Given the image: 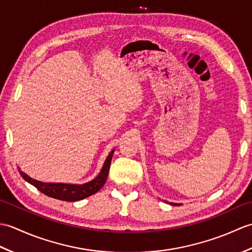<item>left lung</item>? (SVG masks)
<instances>
[{
	"mask_svg": "<svg viewBox=\"0 0 252 252\" xmlns=\"http://www.w3.org/2000/svg\"><path fill=\"white\" fill-rule=\"evenodd\" d=\"M170 205H174V206L178 205V206H180V203H172V202H170Z\"/></svg>",
	"mask_w": 252,
	"mask_h": 252,
	"instance_id": "left-lung-1",
	"label": "left lung"
}]
</instances>
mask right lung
<instances>
[{
    "label": "right lung",
    "instance_id": "1",
    "mask_svg": "<svg viewBox=\"0 0 252 252\" xmlns=\"http://www.w3.org/2000/svg\"><path fill=\"white\" fill-rule=\"evenodd\" d=\"M114 152L115 149H112L110 154L108 155V157L106 158L105 163L103 165V168H101L99 174L96 176L94 180L81 185L66 183H44V182H40L30 178L29 175H27L20 170L19 173L23 176V179L25 181L36 187L37 189L41 192H43L46 196L63 201H78L95 194V192H97L101 187L104 186L107 180V176H108L111 158L112 155H114Z\"/></svg>",
    "mask_w": 252,
    "mask_h": 252
}]
</instances>
